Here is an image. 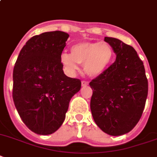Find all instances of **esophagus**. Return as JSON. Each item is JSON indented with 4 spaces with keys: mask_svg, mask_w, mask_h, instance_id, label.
I'll return each instance as SVG.
<instances>
[{
    "mask_svg": "<svg viewBox=\"0 0 157 157\" xmlns=\"http://www.w3.org/2000/svg\"><path fill=\"white\" fill-rule=\"evenodd\" d=\"M88 84H89V82H88L87 81H85V80H83V81H82V86H87Z\"/></svg>",
    "mask_w": 157,
    "mask_h": 157,
    "instance_id": "esophagus-1",
    "label": "esophagus"
}]
</instances>
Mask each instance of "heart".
Here are the masks:
<instances>
[{"label":"heart","instance_id":"heart-1","mask_svg":"<svg viewBox=\"0 0 157 157\" xmlns=\"http://www.w3.org/2000/svg\"><path fill=\"white\" fill-rule=\"evenodd\" d=\"M113 54L112 47L105 41L80 42L71 47V54L65 52L61 54L60 59L71 73L76 72L78 70V64H81L88 75L96 77L107 69Z\"/></svg>","mask_w":157,"mask_h":157}]
</instances>
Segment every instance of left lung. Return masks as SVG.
<instances>
[{"mask_svg":"<svg viewBox=\"0 0 157 157\" xmlns=\"http://www.w3.org/2000/svg\"><path fill=\"white\" fill-rule=\"evenodd\" d=\"M116 54L115 63L91 80L90 110L95 124L111 136L129 132L139 122L147 96L143 62L132 46L105 37Z\"/></svg>","mask_w":157,"mask_h":157,"instance_id":"obj_1","label":"left lung"}]
</instances>
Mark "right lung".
Listing matches in <instances>:
<instances>
[{
  "label": "right lung",
  "instance_id": "obj_1",
  "mask_svg": "<svg viewBox=\"0 0 157 157\" xmlns=\"http://www.w3.org/2000/svg\"><path fill=\"white\" fill-rule=\"evenodd\" d=\"M69 34L46 32L32 37L18 55L13 72V99L32 132L50 135L63 124L81 80L67 77L60 57Z\"/></svg>",
  "mask_w": 157,
  "mask_h": 157
}]
</instances>
